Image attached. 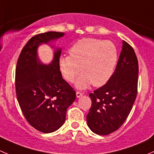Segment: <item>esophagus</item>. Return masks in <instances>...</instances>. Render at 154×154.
<instances>
[{
  "label": "esophagus",
  "instance_id": "obj_1",
  "mask_svg": "<svg viewBox=\"0 0 154 154\" xmlns=\"http://www.w3.org/2000/svg\"><path fill=\"white\" fill-rule=\"evenodd\" d=\"M76 95H77V98H80V97H81V96H83V93H82V92H78V91H77V92H76Z\"/></svg>",
  "mask_w": 154,
  "mask_h": 154
}]
</instances>
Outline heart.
<instances>
[{"mask_svg":"<svg viewBox=\"0 0 154 154\" xmlns=\"http://www.w3.org/2000/svg\"><path fill=\"white\" fill-rule=\"evenodd\" d=\"M70 56H62L59 66L65 80L73 82L80 71L75 85L86 89L90 84L101 86L107 83L114 72L118 51L113 43L108 41L83 38L69 49Z\"/></svg>","mask_w":154,"mask_h":154,"instance_id":"heart-1","label":"heart"}]
</instances>
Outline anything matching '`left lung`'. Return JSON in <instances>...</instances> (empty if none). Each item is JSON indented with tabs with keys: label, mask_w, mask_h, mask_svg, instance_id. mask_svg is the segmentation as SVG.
Masks as SVG:
<instances>
[{
	"label": "left lung",
	"mask_w": 154,
	"mask_h": 154,
	"mask_svg": "<svg viewBox=\"0 0 154 154\" xmlns=\"http://www.w3.org/2000/svg\"><path fill=\"white\" fill-rule=\"evenodd\" d=\"M138 77L136 55L133 48L123 41L112 77L105 85L89 94L92 106L86 120L94 133L109 135L126 121L136 98Z\"/></svg>",
	"instance_id": "left-lung-1"
}]
</instances>
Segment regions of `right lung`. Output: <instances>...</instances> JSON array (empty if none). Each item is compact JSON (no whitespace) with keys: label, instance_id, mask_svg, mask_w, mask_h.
I'll return each mask as SVG.
<instances>
[{"label":"right lung","instance_id":"obj_1","mask_svg":"<svg viewBox=\"0 0 154 154\" xmlns=\"http://www.w3.org/2000/svg\"><path fill=\"white\" fill-rule=\"evenodd\" d=\"M65 33L49 31L34 36L22 50L16 68V92L22 113L37 130L50 133L59 129L66 118L67 109L76 92L62 78L59 66L62 50L55 49L53 59L44 65L37 56L43 44L63 37Z\"/></svg>","mask_w":154,"mask_h":154}]
</instances>
